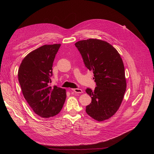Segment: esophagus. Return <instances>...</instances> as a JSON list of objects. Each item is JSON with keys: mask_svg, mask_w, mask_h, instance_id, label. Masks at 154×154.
Instances as JSON below:
<instances>
[{"mask_svg": "<svg viewBox=\"0 0 154 154\" xmlns=\"http://www.w3.org/2000/svg\"><path fill=\"white\" fill-rule=\"evenodd\" d=\"M71 91L74 92L75 93H82L83 91L80 88H72Z\"/></svg>", "mask_w": 154, "mask_h": 154, "instance_id": "obj_1", "label": "esophagus"}]
</instances>
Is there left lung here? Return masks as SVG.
I'll return each mask as SVG.
<instances>
[{"label":"left lung","mask_w":154,"mask_h":154,"mask_svg":"<svg viewBox=\"0 0 154 154\" xmlns=\"http://www.w3.org/2000/svg\"><path fill=\"white\" fill-rule=\"evenodd\" d=\"M85 66L92 71L96 86L85 90L91 96L86 112L102 122L112 117L122 103L127 87L125 67L119 54L112 45L97 39L78 41L75 44Z\"/></svg>","instance_id":"8db88e82"}]
</instances>
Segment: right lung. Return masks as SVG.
<instances>
[{"label":"right lung","mask_w":154,"mask_h":154,"mask_svg":"<svg viewBox=\"0 0 154 154\" xmlns=\"http://www.w3.org/2000/svg\"><path fill=\"white\" fill-rule=\"evenodd\" d=\"M60 44L44 45L27 54L18 71L22 94L35 112L50 118L62 110L66 98L64 88L50 85L53 64Z\"/></svg>","instance_id":"1"}]
</instances>
